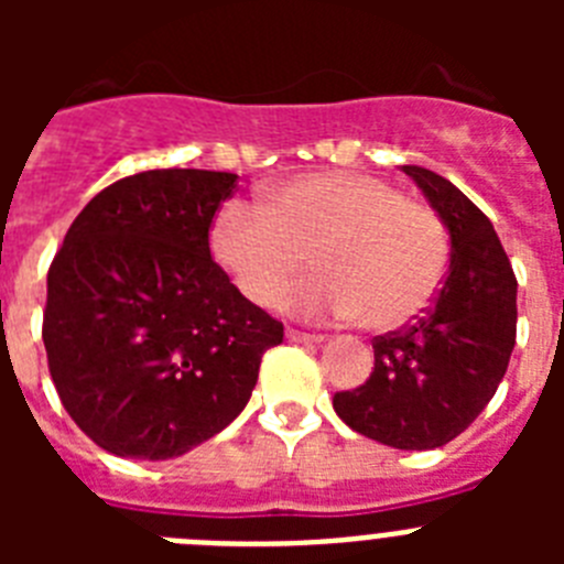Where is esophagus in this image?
I'll use <instances>...</instances> for the list:
<instances>
[{"instance_id": "34e87169", "label": "esophagus", "mask_w": 564, "mask_h": 564, "mask_svg": "<svg viewBox=\"0 0 564 564\" xmlns=\"http://www.w3.org/2000/svg\"><path fill=\"white\" fill-rule=\"evenodd\" d=\"M288 338H291V341H305V344L325 341V338L316 336V333H302V330H293V327H288Z\"/></svg>"}]
</instances>
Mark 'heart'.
Returning a JSON list of instances; mask_svg holds the SVG:
<instances>
[{
  "mask_svg": "<svg viewBox=\"0 0 564 564\" xmlns=\"http://www.w3.org/2000/svg\"><path fill=\"white\" fill-rule=\"evenodd\" d=\"M208 246L257 305L273 302L305 318L361 316L372 330L412 322L449 268L441 217L361 172L293 174L268 188L262 206L228 200L214 217ZM307 252L319 273L283 292Z\"/></svg>",
  "mask_w": 564,
  "mask_h": 564,
  "instance_id": "heart-1",
  "label": "heart"
}]
</instances>
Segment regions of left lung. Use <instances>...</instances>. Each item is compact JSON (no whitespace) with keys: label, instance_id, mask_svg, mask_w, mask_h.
I'll list each match as a JSON object with an SVG mask.
<instances>
[{"label":"left lung","instance_id":"8db88e82","mask_svg":"<svg viewBox=\"0 0 564 564\" xmlns=\"http://www.w3.org/2000/svg\"><path fill=\"white\" fill-rule=\"evenodd\" d=\"M449 231V273L423 318L372 341L376 367L333 410L358 435L423 452L455 441L495 398L517 338V279L495 226L423 166H401Z\"/></svg>","mask_w":564,"mask_h":564}]
</instances>
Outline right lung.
I'll return each mask as SVG.
<instances>
[{
    "mask_svg": "<svg viewBox=\"0 0 564 564\" xmlns=\"http://www.w3.org/2000/svg\"><path fill=\"white\" fill-rule=\"evenodd\" d=\"M237 174L152 169L84 206L47 273L44 350L64 410L118 457L169 460L223 432L285 330L208 251Z\"/></svg>",
    "mask_w": 564,
    "mask_h": 564,
    "instance_id": "1",
    "label": "right lung"
}]
</instances>
